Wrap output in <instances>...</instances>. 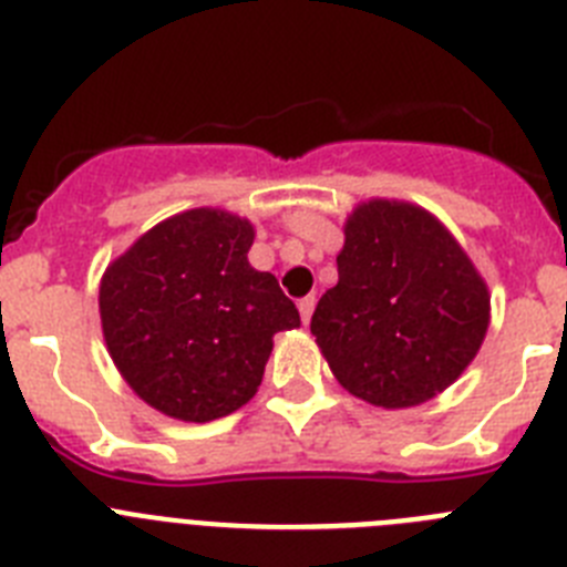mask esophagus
I'll return each mask as SVG.
<instances>
[{
  "instance_id": "esophagus-1",
  "label": "esophagus",
  "mask_w": 567,
  "mask_h": 567,
  "mask_svg": "<svg viewBox=\"0 0 567 567\" xmlns=\"http://www.w3.org/2000/svg\"><path fill=\"white\" fill-rule=\"evenodd\" d=\"M315 303H318V300H315V295H307V298H300V300H298L300 320H303V323H309V318H312V312H315Z\"/></svg>"
}]
</instances>
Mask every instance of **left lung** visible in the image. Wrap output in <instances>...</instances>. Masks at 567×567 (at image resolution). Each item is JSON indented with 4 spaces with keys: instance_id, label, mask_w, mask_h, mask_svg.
Masks as SVG:
<instances>
[{
    "instance_id": "1",
    "label": "left lung",
    "mask_w": 567,
    "mask_h": 567,
    "mask_svg": "<svg viewBox=\"0 0 567 567\" xmlns=\"http://www.w3.org/2000/svg\"><path fill=\"white\" fill-rule=\"evenodd\" d=\"M338 284L312 334L346 392L383 409L425 403L480 352L491 298L432 213L374 198L346 221Z\"/></svg>"
}]
</instances>
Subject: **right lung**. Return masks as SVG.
<instances>
[{"label":"right lung","instance_id":"obj_1","mask_svg":"<svg viewBox=\"0 0 567 567\" xmlns=\"http://www.w3.org/2000/svg\"><path fill=\"white\" fill-rule=\"evenodd\" d=\"M255 229L224 209L173 215L115 258L99 287L113 363L144 403L184 423L227 417L258 392L275 332L300 327Z\"/></svg>","mask_w":567,"mask_h":567}]
</instances>
